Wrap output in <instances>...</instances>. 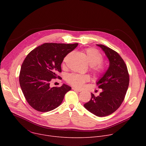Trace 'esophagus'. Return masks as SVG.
I'll return each mask as SVG.
<instances>
[{"label":"esophagus","mask_w":146,"mask_h":146,"mask_svg":"<svg viewBox=\"0 0 146 146\" xmlns=\"http://www.w3.org/2000/svg\"><path fill=\"white\" fill-rule=\"evenodd\" d=\"M72 89H73L74 91H77V92H81V90H79V89H77V88H74V87H73Z\"/></svg>","instance_id":"34e87169"}]
</instances>
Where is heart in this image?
I'll return each instance as SVG.
<instances>
[{
  "label": "heart",
  "instance_id": "obj_1",
  "mask_svg": "<svg viewBox=\"0 0 146 146\" xmlns=\"http://www.w3.org/2000/svg\"><path fill=\"white\" fill-rule=\"evenodd\" d=\"M86 54L88 64L91 65V69L96 73H102L105 71V67L101 63L102 60V54L96 49L91 48L86 51ZM66 58L64 59L65 61ZM90 77L88 75H81L78 74H70L67 76V81L77 88H82L84 83L88 81Z\"/></svg>",
  "mask_w": 146,
  "mask_h": 146
}]
</instances>
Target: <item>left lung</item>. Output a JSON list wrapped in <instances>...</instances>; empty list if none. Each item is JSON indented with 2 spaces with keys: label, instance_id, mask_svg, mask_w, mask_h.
<instances>
[{
  "label": "left lung",
  "instance_id": "1",
  "mask_svg": "<svg viewBox=\"0 0 146 146\" xmlns=\"http://www.w3.org/2000/svg\"><path fill=\"white\" fill-rule=\"evenodd\" d=\"M109 59V66L105 73L96 81L102 90L97 97L91 93L90 100L84 108L98 117L109 115L121 106L127 93L129 82L127 67L120 55L115 51L102 44H96Z\"/></svg>",
  "mask_w": 146,
  "mask_h": 146
}]
</instances>
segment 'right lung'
Masks as SVG:
<instances>
[{
    "instance_id": "1",
    "label": "right lung",
    "mask_w": 146,
    "mask_h": 146,
    "mask_svg": "<svg viewBox=\"0 0 146 146\" xmlns=\"http://www.w3.org/2000/svg\"><path fill=\"white\" fill-rule=\"evenodd\" d=\"M78 43H44L32 50L25 58L19 76L20 87L30 106L47 112L58 108L72 88L65 84L50 87V82L61 72L64 58Z\"/></svg>"
}]
</instances>
